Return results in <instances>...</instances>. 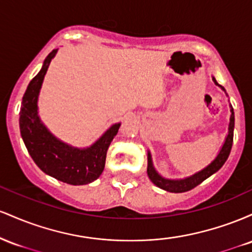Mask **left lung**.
Masks as SVG:
<instances>
[{"label": "left lung", "mask_w": 252, "mask_h": 252, "mask_svg": "<svg viewBox=\"0 0 252 252\" xmlns=\"http://www.w3.org/2000/svg\"><path fill=\"white\" fill-rule=\"evenodd\" d=\"M212 80L215 82L217 86H219L222 91L226 94L225 89L221 85H219L217 83L216 78L212 77ZM227 96V94H226ZM230 111H231V117H230V123H228V131L226 137H225L224 143H222L220 150L217 154L215 160L212 161L210 164H207L205 168H202L199 172L194 173V174L186 176L184 179H166L162 175L158 174V170L155 169L154 164H153V158L152 154L148 150V167H147V174H148L150 181L153 184L156 185L158 187H160L161 189L167 190V192L172 193H182L190 190L194 187L200 185L202 181L206 180L207 178H210L211 175H213L215 173L218 172L221 168L222 164L225 163V161L227 160L228 155H230L231 148H232V142H233V129H235V112H233L232 106L230 105Z\"/></svg>", "instance_id": "8db88e82"}]
</instances>
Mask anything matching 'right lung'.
I'll return each mask as SVG.
<instances>
[{
  "instance_id": "obj_1",
  "label": "right lung",
  "mask_w": 252,
  "mask_h": 252,
  "mask_svg": "<svg viewBox=\"0 0 252 252\" xmlns=\"http://www.w3.org/2000/svg\"><path fill=\"white\" fill-rule=\"evenodd\" d=\"M57 52L58 48L46 57L41 70L28 84L20 110V131L28 153L43 173L73 186L88 185L103 173L106 152L121 123L112 124L96 142L85 148L63 142L47 129L39 116L37 100L43 78Z\"/></svg>"
}]
</instances>
